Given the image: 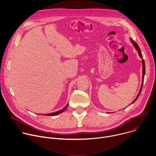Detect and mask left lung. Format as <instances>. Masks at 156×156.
<instances>
[{
	"label": "left lung",
	"mask_w": 156,
	"mask_h": 156,
	"mask_svg": "<svg viewBox=\"0 0 156 156\" xmlns=\"http://www.w3.org/2000/svg\"><path fill=\"white\" fill-rule=\"evenodd\" d=\"M130 41H131V43L133 44V46L135 47V48L136 49V50L138 51V54H139L140 58H143V56H142V54H141V50H140V49L138 45L137 44V43H136L135 41H133L131 38H130ZM142 66H143V76H142V84H141V86L140 90V91H139V93H138L137 97L136 98V99H135L134 101H133V102L131 104H133V102H135L136 101V99L138 98V97H139V96H140V93H141V90H142L143 84V81H144V75H145V63H144V61L143 59H142Z\"/></svg>",
	"instance_id": "8db88e82"
}]
</instances>
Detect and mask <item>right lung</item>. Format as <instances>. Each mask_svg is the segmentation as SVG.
Returning <instances> with one entry per match:
<instances>
[{"label":"right lung","instance_id":"right-lung-1","mask_svg":"<svg viewBox=\"0 0 156 156\" xmlns=\"http://www.w3.org/2000/svg\"><path fill=\"white\" fill-rule=\"evenodd\" d=\"M68 106H69V104H66V105H65V107H64L62 109H60V110L57 111V112H53V113H51V114H44V115H47V116H55V115H58L59 114H61V113H62L63 112H64V111L66 109V108L68 107ZM39 115H43V114H39Z\"/></svg>","mask_w":156,"mask_h":156}]
</instances>
